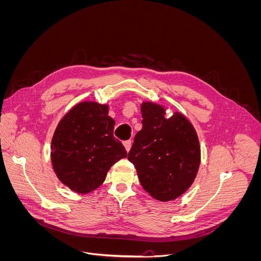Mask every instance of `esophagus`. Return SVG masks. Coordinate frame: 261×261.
I'll list each match as a JSON object with an SVG mask.
<instances>
[{
	"mask_svg": "<svg viewBox=\"0 0 261 261\" xmlns=\"http://www.w3.org/2000/svg\"><path fill=\"white\" fill-rule=\"evenodd\" d=\"M132 144H133L132 140H125L124 143H123V145H124V147L126 149V151H127V152L129 151L130 148H132Z\"/></svg>",
	"mask_w": 261,
	"mask_h": 261,
	"instance_id": "34e87169",
	"label": "esophagus"
}]
</instances>
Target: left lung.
Here are the masks:
<instances>
[{
	"mask_svg": "<svg viewBox=\"0 0 261 261\" xmlns=\"http://www.w3.org/2000/svg\"><path fill=\"white\" fill-rule=\"evenodd\" d=\"M140 110L143 128L134 138L127 159L150 196L174 200L191 187L198 172V136L181 113L167 118L164 108L153 102H143Z\"/></svg>",
	"mask_w": 261,
	"mask_h": 261,
	"instance_id": "left-lung-1",
	"label": "left lung"
}]
</instances>
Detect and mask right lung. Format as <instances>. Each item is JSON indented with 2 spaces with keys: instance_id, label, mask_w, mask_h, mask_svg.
<instances>
[{
  "instance_id": "add662e5",
  "label": "right lung",
  "mask_w": 261,
  "mask_h": 261,
  "mask_svg": "<svg viewBox=\"0 0 261 261\" xmlns=\"http://www.w3.org/2000/svg\"><path fill=\"white\" fill-rule=\"evenodd\" d=\"M109 107L85 101L60 121L51 143V161L58 178L72 191L87 194L103 183L108 171L127 152L113 136L115 122Z\"/></svg>"
}]
</instances>
